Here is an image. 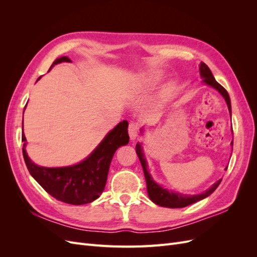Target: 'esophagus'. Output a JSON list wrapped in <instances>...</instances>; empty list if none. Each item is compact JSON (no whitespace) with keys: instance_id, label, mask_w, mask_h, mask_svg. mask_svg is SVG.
<instances>
[{"instance_id":"1","label":"esophagus","mask_w":257,"mask_h":257,"mask_svg":"<svg viewBox=\"0 0 257 257\" xmlns=\"http://www.w3.org/2000/svg\"><path fill=\"white\" fill-rule=\"evenodd\" d=\"M138 132H139V125L135 122H132L130 123L128 125V134L132 141H134V139L138 136Z\"/></svg>"}]
</instances>
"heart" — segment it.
<instances>
[{
	"label": "heart",
	"instance_id": "obj_1",
	"mask_svg": "<svg viewBox=\"0 0 257 257\" xmlns=\"http://www.w3.org/2000/svg\"><path fill=\"white\" fill-rule=\"evenodd\" d=\"M162 78V73L159 72H152V73H148L143 76V81L146 82L147 84L152 85L154 83H157L160 79Z\"/></svg>",
	"mask_w": 257,
	"mask_h": 257
}]
</instances>
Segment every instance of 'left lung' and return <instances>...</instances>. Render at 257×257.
Segmentation results:
<instances>
[{
	"label": "left lung",
	"mask_w": 257,
	"mask_h": 257,
	"mask_svg": "<svg viewBox=\"0 0 257 257\" xmlns=\"http://www.w3.org/2000/svg\"><path fill=\"white\" fill-rule=\"evenodd\" d=\"M199 71H200L201 77H203V78H204V81L207 84L211 85L212 88L216 89L223 95L225 100H226L227 106H228V109H229V112H230L231 106H230V99H229V95H228L227 91L225 90L222 87V85L214 79V77H213L211 71H210V68L204 63V62H201V63H200ZM231 145H232V142H231ZM136 153L138 155L139 161H141L143 169H144V174H145L146 182H147L148 195H149L150 199L153 201L154 204H157V205L162 206V207L183 208V207H186V206H189V205H192L194 203H196V201H198V200H201V199L206 198L207 196L210 195V194H212L216 190L217 186H219L221 181H222V180H219L217 182H215L211 186V188H210L209 190H207L205 193L199 194V195L189 196V195H182V194L169 192V191H167L165 189H163L162 186H160L159 184H157L152 180L150 174L148 173V170H147V162H146V160L144 158V154H143V151H142V147H141V145H139V144L136 145Z\"/></svg>",
	"instance_id": "1"
}]
</instances>
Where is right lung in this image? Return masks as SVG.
<instances>
[{"mask_svg":"<svg viewBox=\"0 0 257 257\" xmlns=\"http://www.w3.org/2000/svg\"><path fill=\"white\" fill-rule=\"evenodd\" d=\"M62 62L72 61L67 57H62L54 61L51 67ZM127 125L126 120L120 122L110 133H108L90 157L79 164L59 168L35 165L26 152L27 138L22 134L21 139L25 143L22 147L23 159L31 176L51 196L71 205L89 204L98 198L104 191L114 152L119 147L128 144Z\"/></svg>","mask_w":257,"mask_h":257,"instance_id":"add662e5","label":"right lung"}]
</instances>
